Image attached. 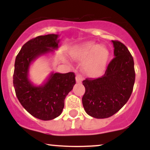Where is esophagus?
Listing matches in <instances>:
<instances>
[{
	"label": "esophagus",
	"mask_w": 150,
	"mask_h": 150,
	"mask_svg": "<svg viewBox=\"0 0 150 150\" xmlns=\"http://www.w3.org/2000/svg\"><path fill=\"white\" fill-rule=\"evenodd\" d=\"M75 79H76V82L77 83H80V82H82V80H83V77L81 75H80V74H78V75H77L76 77H75Z\"/></svg>",
	"instance_id": "obj_1"
}]
</instances>
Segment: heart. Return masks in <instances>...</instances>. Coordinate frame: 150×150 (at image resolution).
Listing matches in <instances>:
<instances>
[{
	"label": "heart",
	"mask_w": 150,
	"mask_h": 150,
	"mask_svg": "<svg viewBox=\"0 0 150 150\" xmlns=\"http://www.w3.org/2000/svg\"><path fill=\"white\" fill-rule=\"evenodd\" d=\"M75 60L83 61L82 70L89 77L100 76L104 72L109 58V51L106 46L96 45L94 42H85L76 46L70 52Z\"/></svg>",
	"instance_id": "b5f03b06"
}]
</instances>
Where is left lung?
I'll list each match as a JSON object with an SVG mask.
<instances>
[{
    "instance_id": "8db88e82",
    "label": "left lung",
    "mask_w": 150,
    "mask_h": 150,
    "mask_svg": "<svg viewBox=\"0 0 150 150\" xmlns=\"http://www.w3.org/2000/svg\"><path fill=\"white\" fill-rule=\"evenodd\" d=\"M114 56L104 75L97 79L86 78L82 105L86 113L96 118L113 116L123 107L131 95L135 83L134 61L128 48L112 40Z\"/></svg>"
}]
</instances>
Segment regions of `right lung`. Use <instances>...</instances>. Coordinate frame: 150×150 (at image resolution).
Returning a JSON list of instances; mask_svg holds the SVG:
<instances>
[{
  "instance_id": "add662e5",
  "label": "right lung",
  "mask_w": 150,
  "mask_h": 150,
  "mask_svg": "<svg viewBox=\"0 0 150 150\" xmlns=\"http://www.w3.org/2000/svg\"><path fill=\"white\" fill-rule=\"evenodd\" d=\"M58 34L39 36L22 46L15 58L13 86L22 106L32 116L49 120L61 115L65 97L75 84V73H51L44 85L34 86L28 79L30 65L39 56L58 48Z\"/></svg>"
}]
</instances>
